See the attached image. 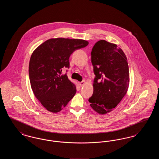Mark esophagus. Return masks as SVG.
<instances>
[{
	"mask_svg": "<svg viewBox=\"0 0 159 159\" xmlns=\"http://www.w3.org/2000/svg\"><path fill=\"white\" fill-rule=\"evenodd\" d=\"M84 83H85V81L83 80V81L79 82V85H80V86H82L84 84Z\"/></svg>",
	"mask_w": 159,
	"mask_h": 159,
	"instance_id": "obj_1",
	"label": "esophagus"
}]
</instances>
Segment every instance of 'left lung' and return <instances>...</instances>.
Wrapping results in <instances>:
<instances>
[{
  "label": "left lung",
  "mask_w": 159,
  "mask_h": 159,
  "mask_svg": "<svg viewBox=\"0 0 159 159\" xmlns=\"http://www.w3.org/2000/svg\"><path fill=\"white\" fill-rule=\"evenodd\" d=\"M91 61L95 77L93 92L88 101L96 112L104 114L117 106L127 92L128 60L117 45L101 40L92 49Z\"/></svg>",
  "instance_id": "1"
}]
</instances>
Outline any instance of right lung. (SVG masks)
<instances>
[{"label":"right lung","instance_id":"1","mask_svg":"<svg viewBox=\"0 0 159 159\" xmlns=\"http://www.w3.org/2000/svg\"><path fill=\"white\" fill-rule=\"evenodd\" d=\"M88 44L82 39H51L32 53L29 67L31 87L48 111H60L75 96L76 86L70 81L67 73L62 74V70L70 67L69 58L72 53Z\"/></svg>","mask_w":159,"mask_h":159}]
</instances>
